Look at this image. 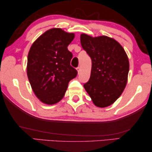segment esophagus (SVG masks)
I'll return each mask as SVG.
<instances>
[{
  "label": "esophagus",
  "mask_w": 152,
  "mask_h": 152,
  "mask_svg": "<svg viewBox=\"0 0 152 152\" xmlns=\"http://www.w3.org/2000/svg\"><path fill=\"white\" fill-rule=\"evenodd\" d=\"M80 70H81L80 67H77V71L78 73H79V72H80Z\"/></svg>",
  "instance_id": "obj_1"
}]
</instances>
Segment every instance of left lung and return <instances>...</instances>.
I'll return each mask as SVG.
<instances>
[{"label":"left lung","instance_id":"1","mask_svg":"<svg viewBox=\"0 0 152 152\" xmlns=\"http://www.w3.org/2000/svg\"><path fill=\"white\" fill-rule=\"evenodd\" d=\"M82 48L91 59L89 80L84 88L96 106L113 104L127 83L129 63L125 50L117 41L108 36L81 34Z\"/></svg>","mask_w":152,"mask_h":152}]
</instances>
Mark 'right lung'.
<instances>
[{
  "label": "right lung",
  "instance_id": "right-lung-1",
  "mask_svg": "<svg viewBox=\"0 0 152 152\" xmlns=\"http://www.w3.org/2000/svg\"><path fill=\"white\" fill-rule=\"evenodd\" d=\"M74 38L73 33L53 28L41 35L29 50L27 77L34 94L44 104L61 100L69 82L77 75L70 64L73 54L67 48Z\"/></svg>",
  "mask_w": 152,
  "mask_h": 152
}]
</instances>
